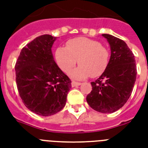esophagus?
<instances>
[{
  "label": "esophagus",
  "instance_id": "esophagus-1",
  "mask_svg": "<svg viewBox=\"0 0 148 148\" xmlns=\"http://www.w3.org/2000/svg\"><path fill=\"white\" fill-rule=\"evenodd\" d=\"M81 83H80V82H77V81H73L71 82L72 87H76V86H79V85H81Z\"/></svg>",
  "mask_w": 148,
  "mask_h": 148
}]
</instances>
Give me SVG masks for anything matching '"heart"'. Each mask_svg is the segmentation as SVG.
I'll return each mask as SVG.
<instances>
[{
    "mask_svg": "<svg viewBox=\"0 0 148 148\" xmlns=\"http://www.w3.org/2000/svg\"><path fill=\"white\" fill-rule=\"evenodd\" d=\"M56 58L63 71L76 79L90 76L93 78L101 76L109 63V52L98 41L87 38H77L68 40L66 47H60L56 51Z\"/></svg>",
    "mask_w": 148,
    "mask_h": 148,
    "instance_id": "1",
    "label": "heart"
}]
</instances>
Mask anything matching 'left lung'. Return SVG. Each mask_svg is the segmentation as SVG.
<instances>
[{"instance_id": "left-lung-1", "label": "left lung", "mask_w": 148, "mask_h": 148, "mask_svg": "<svg viewBox=\"0 0 148 148\" xmlns=\"http://www.w3.org/2000/svg\"><path fill=\"white\" fill-rule=\"evenodd\" d=\"M111 54L101 76L91 82L92 90L87 96L90 108L101 113H113L125 104L131 96L137 77L134 55L124 40L103 34Z\"/></svg>"}]
</instances>
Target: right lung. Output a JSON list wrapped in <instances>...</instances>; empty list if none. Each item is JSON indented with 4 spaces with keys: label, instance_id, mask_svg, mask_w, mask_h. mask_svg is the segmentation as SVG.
Returning a JSON list of instances; mask_svg holds the SVG:
<instances>
[{
    "label": "right lung",
    "instance_id": "right-lung-1",
    "mask_svg": "<svg viewBox=\"0 0 148 148\" xmlns=\"http://www.w3.org/2000/svg\"><path fill=\"white\" fill-rule=\"evenodd\" d=\"M56 38L39 36L22 48L15 64L19 95L27 108L41 116L64 108L71 81L53 60L51 47Z\"/></svg>",
    "mask_w": 148,
    "mask_h": 148
}]
</instances>
